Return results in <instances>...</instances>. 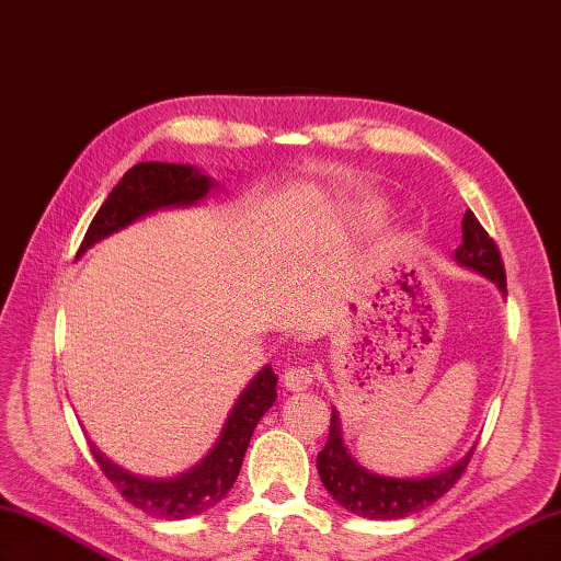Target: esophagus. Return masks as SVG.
Masks as SVG:
<instances>
[{
  "label": "esophagus",
  "instance_id": "1",
  "mask_svg": "<svg viewBox=\"0 0 561 561\" xmlns=\"http://www.w3.org/2000/svg\"><path fill=\"white\" fill-rule=\"evenodd\" d=\"M312 381H314V371L309 369L307 365L288 367V369H285V375H283V386L288 391H293V393L309 389V386H312Z\"/></svg>",
  "mask_w": 561,
  "mask_h": 561
}]
</instances>
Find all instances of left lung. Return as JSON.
<instances>
[{
	"label": "left lung",
	"mask_w": 561,
	"mask_h": 561,
	"mask_svg": "<svg viewBox=\"0 0 561 561\" xmlns=\"http://www.w3.org/2000/svg\"><path fill=\"white\" fill-rule=\"evenodd\" d=\"M460 226H463V242L454 252V261L458 266L476 271L480 276L492 280L500 288V293L506 295L504 264L494 240L484 232L472 210H466ZM472 449L463 458L456 460L454 466L432 472V476L425 478L379 476V472H371L365 466H359L351 451H347L341 415L339 410L331 408L329 442L317 456V470L323 488L351 514L377 520H393L408 514H417L420 508L430 506L442 494L449 492L456 480L463 476Z\"/></svg>",
	"instance_id": "1"
}]
</instances>
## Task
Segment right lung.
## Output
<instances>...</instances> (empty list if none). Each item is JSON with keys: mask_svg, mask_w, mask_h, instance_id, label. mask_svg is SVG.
I'll return each instance as SVG.
<instances>
[{"mask_svg": "<svg viewBox=\"0 0 561 561\" xmlns=\"http://www.w3.org/2000/svg\"><path fill=\"white\" fill-rule=\"evenodd\" d=\"M216 184L218 182L214 178L204 175L196 165L158 163V160L134 165L95 214L81 242L79 256L89 252L93 244L129 228L136 220L156 214V210L198 206L216 190ZM276 383L278 377L273 375L271 365L261 367L230 408L216 444L210 446L198 463L186 468L180 476H136V472L112 463L105 454L98 451L93 442L91 454L124 500L141 508V512L170 520L204 514L220 500H226L232 482L238 480L254 427L268 413V408L276 403Z\"/></svg>", "mask_w": 561, "mask_h": 561, "instance_id": "1", "label": "right lung"}]
</instances>
